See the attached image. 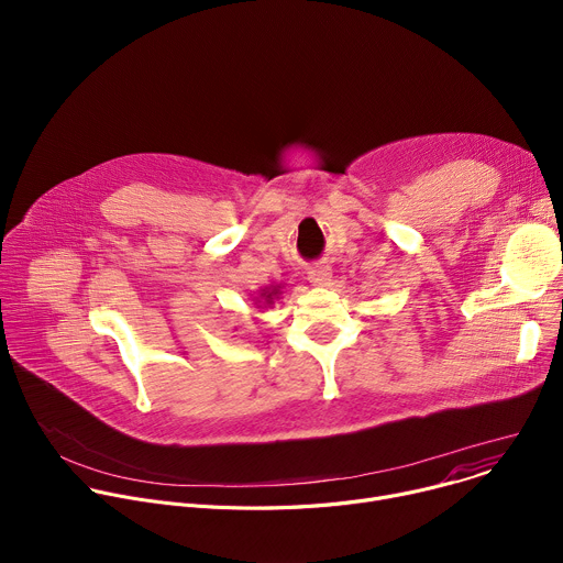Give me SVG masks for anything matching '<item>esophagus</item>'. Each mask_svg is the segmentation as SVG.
<instances>
[{
	"label": "esophagus",
	"instance_id": "34e87169",
	"mask_svg": "<svg viewBox=\"0 0 563 563\" xmlns=\"http://www.w3.org/2000/svg\"><path fill=\"white\" fill-rule=\"evenodd\" d=\"M307 278H309L311 285H318V287L330 285V280H332V267H328V265H316V267H311V269L307 272Z\"/></svg>",
	"mask_w": 563,
	"mask_h": 563
}]
</instances>
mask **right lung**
Segmentation results:
<instances>
[{
  "mask_svg": "<svg viewBox=\"0 0 563 563\" xmlns=\"http://www.w3.org/2000/svg\"><path fill=\"white\" fill-rule=\"evenodd\" d=\"M278 294H280V287H265V289H261V296H258V307L261 305H265V307H269V305H274V298H278Z\"/></svg>",
  "mask_w": 563,
  "mask_h": 563,
  "instance_id": "right-lung-1",
  "label": "right lung"
}]
</instances>
